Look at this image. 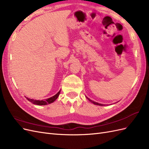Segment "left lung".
Segmentation results:
<instances>
[{
  "label": "left lung",
  "mask_w": 149,
  "mask_h": 149,
  "mask_svg": "<svg viewBox=\"0 0 149 149\" xmlns=\"http://www.w3.org/2000/svg\"><path fill=\"white\" fill-rule=\"evenodd\" d=\"M88 98V97H87ZM88 100L90 101V102H93V104H96V105H99V106H103L102 104H99L98 102H94V101H92L91 100H90V99H89V98H88Z\"/></svg>",
  "instance_id": "obj_1"
}]
</instances>
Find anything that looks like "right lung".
<instances>
[{"mask_svg":"<svg viewBox=\"0 0 149 149\" xmlns=\"http://www.w3.org/2000/svg\"><path fill=\"white\" fill-rule=\"evenodd\" d=\"M60 93V91H58V93L56 94L55 96H53L49 97V98H48V99H47V100H41V101L35 100H33V99H30V98H27V100L29 101H30L31 102L35 104H37V105H47V104H48L52 103V102L55 101L58 98V96H59Z\"/></svg>","mask_w":149,"mask_h":149,"instance_id":"obj_1","label":"right lung"}]
</instances>
